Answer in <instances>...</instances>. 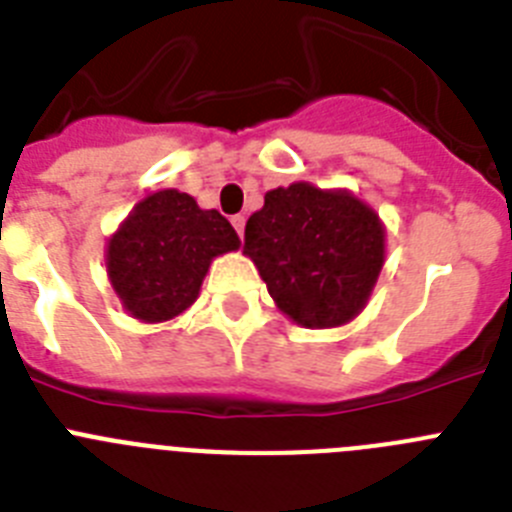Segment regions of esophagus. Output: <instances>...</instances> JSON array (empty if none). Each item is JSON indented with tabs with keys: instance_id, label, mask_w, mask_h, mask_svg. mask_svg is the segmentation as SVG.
Masks as SVG:
<instances>
[{
	"instance_id": "obj_1",
	"label": "esophagus",
	"mask_w": 512,
	"mask_h": 512,
	"mask_svg": "<svg viewBox=\"0 0 512 512\" xmlns=\"http://www.w3.org/2000/svg\"><path fill=\"white\" fill-rule=\"evenodd\" d=\"M230 223H233L235 233H238L243 238V228H246V217H243V215H233V217H230Z\"/></svg>"
}]
</instances>
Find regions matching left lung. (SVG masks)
I'll return each mask as SVG.
<instances>
[{"mask_svg": "<svg viewBox=\"0 0 512 512\" xmlns=\"http://www.w3.org/2000/svg\"><path fill=\"white\" fill-rule=\"evenodd\" d=\"M243 253L271 300L305 328H338L366 307L384 266V223L348 189L295 182L266 192Z\"/></svg>", "mask_w": 512, "mask_h": 512, "instance_id": "left-lung-1", "label": "left lung"}]
</instances>
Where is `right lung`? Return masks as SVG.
Instances as JSON below:
<instances>
[{
	"instance_id": "1",
	"label": "right lung",
	"mask_w": 512,
	"mask_h": 512,
	"mask_svg": "<svg viewBox=\"0 0 512 512\" xmlns=\"http://www.w3.org/2000/svg\"><path fill=\"white\" fill-rule=\"evenodd\" d=\"M241 238L217 210L179 189H161L130 210L104 248L122 310L140 323L179 318L200 297L210 264L238 251Z\"/></svg>"
}]
</instances>
